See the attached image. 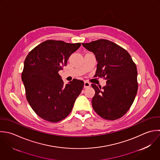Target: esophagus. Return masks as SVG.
Instances as JSON below:
<instances>
[{
    "instance_id": "1",
    "label": "esophagus",
    "mask_w": 160,
    "mask_h": 160,
    "mask_svg": "<svg viewBox=\"0 0 160 160\" xmlns=\"http://www.w3.org/2000/svg\"><path fill=\"white\" fill-rule=\"evenodd\" d=\"M91 85L90 83L88 82H84V88H88V87H90Z\"/></svg>"
}]
</instances>
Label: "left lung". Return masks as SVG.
<instances>
[{
  "label": "left lung",
  "mask_w": 160,
  "mask_h": 160,
  "mask_svg": "<svg viewBox=\"0 0 160 160\" xmlns=\"http://www.w3.org/2000/svg\"><path fill=\"white\" fill-rule=\"evenodd\" d=\"M92 52L98 62L94 77L105 78L103 88L92 83L95 91L92 107L105 120L123 117L133 104L138 91L137 68L129 53L117 44L105 39L82 43Z\"/></svg>",
  "instance_id": "left-lung-1"
}]
</instances>
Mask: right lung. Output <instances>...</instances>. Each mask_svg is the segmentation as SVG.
I'll return each mask as SVG.
<instances>
[{
    "label": "right lung",
    "mask_w": 160,
    "mask_h": 160,
    "mask_svg": "<svg viewBox=\"0 0 160 160\" xmlns=\"http://www.w3.org/2000/svg\"><path fill=\"white\" fill-rule=\"evenodd\" d=\"M81 43L46 40L32 50L24 61L22 80L27 100L36 114L50 122H58L72 112L84 82L73 79L66 85L58 74Z\"/></svg>",
    "instance_id": "1"
}]
</instances>
